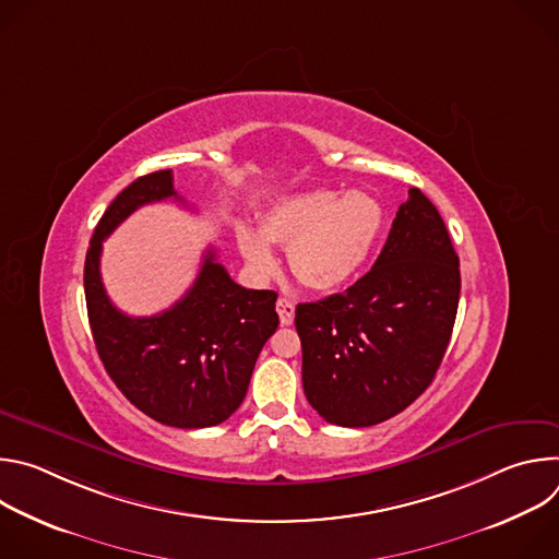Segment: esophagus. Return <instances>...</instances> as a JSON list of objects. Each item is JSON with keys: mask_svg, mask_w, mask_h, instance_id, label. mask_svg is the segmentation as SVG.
Returning <instances> with one entry per match:
<instances>
[{"mask_svg": "<svg viewBox=\"0 0 559 559\" xmlns=\"http://www.w3.org/2000/svg\"><path fill=\"white\" fill-rule=\"evenodd\" d=\"M276 311H278V318H281V325H292L294 323V302L287 300V298H278L276 300Z\"/></svg>", "mask_w": 559, "mask_h": 559, "instance_id": "esophagus-1", "label": "esophagus"}]
</instances>
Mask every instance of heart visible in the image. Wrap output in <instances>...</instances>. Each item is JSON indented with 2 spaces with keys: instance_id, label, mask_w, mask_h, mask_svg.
Segmentation results:
<instances>
[{
  "instance_id": "obj_1",
  "label": "heart",
  "mask_w": 559,
  "mask_h": 559,
  "mask_svg": "<svg viewBox=\"0 0 559 559\" xmlns=\"http://www.w3.org/2000/svg\"><path fill=\"white\" fill-rule=\"evenodd\" d=\"M384 227V207L367 192L309 190L276 201L261 216V234L248 225L236 231L238 250L252 270L270 274L287 248L294 278L311 292H336L369 261Z\"/></svg>"
}]
</instances>
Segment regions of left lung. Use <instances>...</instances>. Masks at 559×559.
Returning <instances> with one entry per match:
<instances>
[{
	"label": "left lung",
	"instance_id": "left-lung-1",
	"mask_svg": "<svg viewBox=\"0 0 559 559\" xmlns=\"http://www.w3.org/2000/svg\"><path fill=\"white\" fill-rule=\"evenodd\" d=\"M457 300L460 259L447 225L412 188L373 267L343 294L296 307L309 405L338 427H371L407 409L442 362Z\"/></svg>",
	"mask_w": 559,
	"mask_h": 559
}]
</instances>
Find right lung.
<instances>
[{"label":"right lung","mask_w":559,"mask_h":559,"mask_svg":"<svg viewBox=\"0 0 559 559\" xmlns=\"http://www.w3.org/2000/svg\"><path fill=\"white\" fill-rule=\"evenodd\" d=\"M166 199L183 201L173 170H158L132 181L99 218L84 265L88 321L108 376L139 412L168 427L203 429L241 407L278 328L276 292L234 283L207 250L194 285L170 309L143 318L119 311L102 283L104 238L141 205Z\"/></svg>","instance_id":"add662e5"}]
</instances>
